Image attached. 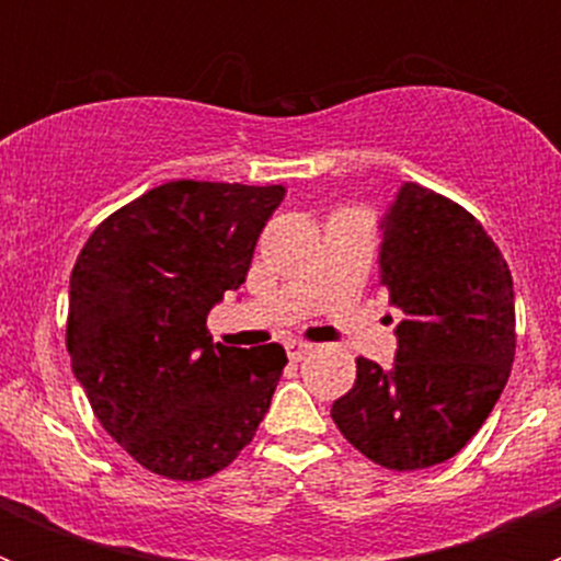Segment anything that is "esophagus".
I'll return each mask as SVG.
<instances>
[{
    "mask_svg": "<svg viewBox=\"0 0 561 561\" xmlns=\"http://www.w3.org/2000/svg\"><path fill=\"white\" fill-rule=\"evenodd\" d=\"M311 351H314V345H309V342H297V340H291L289 345H286V354H289V359H291V362L306 359V356H309Z\"/></svg>",
    "mask_w": 561,
    "mask_h": 561,
    "instance_id": "obj_1",
    "label": "esophagus"
}]
</instances>
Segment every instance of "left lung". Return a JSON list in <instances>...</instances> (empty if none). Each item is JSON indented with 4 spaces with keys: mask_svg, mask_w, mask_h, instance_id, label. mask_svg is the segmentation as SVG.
<instances>
[{
    "mask_svg": "<svg viewBox=\"0 0 561 561\" xmlns=\"http://www.w3.org/2000/svg\"><path fill=\"white\" fill-rule=\"evenodd\" d=\"M379 275L396 325V362L356 359L331 419L365 458L396 472L444 463L483 427L512 374L514 284L472 213L404 182L381 219Z\"/></svg>",
    "mask_w": 561,
    "mask_h": 561,
    "instance_id": "8db88e82",
    "label": "left lung"
}]
</instances>
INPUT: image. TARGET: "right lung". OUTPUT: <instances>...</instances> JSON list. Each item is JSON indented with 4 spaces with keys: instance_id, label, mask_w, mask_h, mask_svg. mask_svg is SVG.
<instances>
[{
    "instance_id": "right-lung-1",
    "label": "right lung",
    "mask_w": 561,
    "mask_h": 561,
    "mask_svg": "<svg viewBox=\"0 0 561 561\" xmlns=\"http://www.w3.org/2000/svg\"><path fill=\"white\" fill-rule=\"evenodd\" d=\"M284 196V185L165 182L101 221L78 255L72 374L103 430L148 472H221L270 410L286 351L219 345L207 314L244 284Z\"/></svg>"
}]
</instances>
